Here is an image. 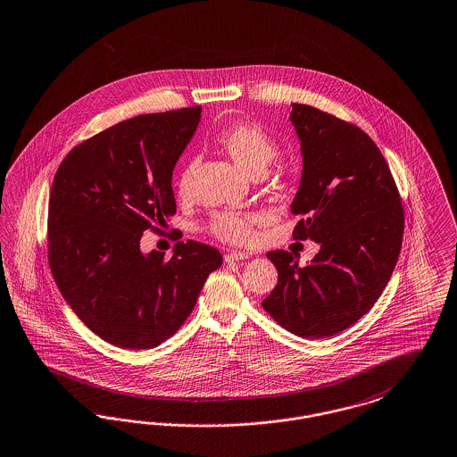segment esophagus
I'll return each mask as SVG.
<instances>
[{
	"label": "esophagus",
	"instance_id": "1",
	"mask_svg": "<svg viewBox=\"0 0 457 457\" xmlns=\"http://www.w3.org/2000/svg\"><path fill=\"white\" fill-rule=\"evenodd\" d=\"M246 258H250V253H246V252H231V253H226V255H224V260H226L228 263L239 262V260H246Z\"/></svg>",
	"mask_w": 457,
	"mask_h": 457
}]
</instances>
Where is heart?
Returning <instances> with one entry per match:
<instances>
[{
	"mask_svg": "<svg viewBox=\"0 0 457 457\" xmlns=\"http://www.w3.org/2000/svg\"><path fill=\"white\" fill-rule=\"evenodd\" d=\"M218 143L246 175L265 171L277 154L274 139L253 124L239 122L222 129L218 134ZM195 168L197 160H190L183 166L177 180V194L180 197L190 195ZM252 222L253 220L250 216L241 212H220L211 220V229L222 239L248 243L253 237Z\"/></svg>",
	"mask_w": 457,
	"mask_h": 457,
	"instance_id": "heart-1",
	"label": "heart"
}]
</instances>
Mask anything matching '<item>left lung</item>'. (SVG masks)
<instances>
[{"mask_svg": "<svg viewBox=\"0 0 457 457\" xmlns=\"http://www.w3.org/2000/svg\"><path fill=\"white\" fill-rule=\"evenodd\" d=\"M291 122L303 154L293 235L320 252L306 267L289 252H269L278 280L262 306L294 335L325 338L350 328L383 294L402 250L403 207L364 130L301 104Z\"/></svg>", "mask_w": 457, "mask_h": 457, "instance_id": "8db88e82", "label": "left lung"}]
</instances>
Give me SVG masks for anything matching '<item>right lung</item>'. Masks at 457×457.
<instances>
[{"label":"right lung","mask_w":457,"mask_h":457,"mask_svg":"<svg viewBox=\"0 0 457 457\" xmlns=\"http://www.w3.org/2000/svg\"><path fill=\"white\" fill-rule=\"evenodd\" d=\"M201 105L146 113L78 145L49 197V265L76 316L120 348L160 345L182 327L222 256L197 241L173 255L141 252L151 226L177 204L175 164L201 122Z\"/></svg>","instance_id":"1"}]
</instances>
